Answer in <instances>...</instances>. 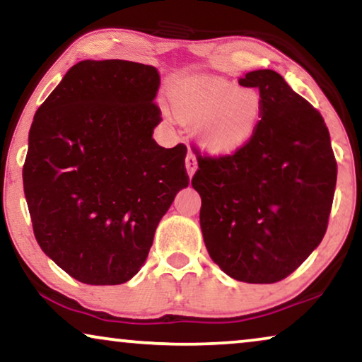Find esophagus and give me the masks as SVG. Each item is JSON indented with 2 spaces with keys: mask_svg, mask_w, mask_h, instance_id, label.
I'll list each match as a JSON object with an SVG mask.
<instances>
[{
  "mask_svg": "<svg viewBox=\"0 0 362 362\" xmlns=\"http://www.w3.org/2000/svg\"><path fill=\"white\" fill-rule=\"evenodd\" d=\"M196 170H197L196 156H194V155H187V156H186V171H187V176H189V177L194 176Z\"/></svg>",
  "mask_w": 362,
  "mask_h": 362,
  "instance_id": "1",
  "label": "esophagus"
}]
</instances>
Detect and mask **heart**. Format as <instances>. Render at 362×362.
<instances>
[{
  "label": "heart",
  "mask_w": 362,
  "mask_h": 362,
  "mask_svg": "<svg viewBox=\"0 0 362 362\" xmlns=\"http://www.w3.org/2000/svg\"><path fill=\"white\" fill-rule=\"evenodd\" d=\"M176 118L194 125L199 146L212 156H229L249 145L264 117V97L255 87H234L209 77H185L170 88Z\"/></svg>",
  "instance_id": "heart-1"
}]
</instances>
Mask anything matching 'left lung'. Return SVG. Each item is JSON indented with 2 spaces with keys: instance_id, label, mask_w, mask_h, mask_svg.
I'll return each mask as SVG.
<instances>
[{
  "instance_id": "1",
  "label": "left lung",
  "mask_w": 362,
  "mask_h": 362,
  "mask_svg": "<svg viewBox=\"0 0 362 362\" xmlns=\"http://www.w3.org/2000/svg\"><path fill=\"white\" fill-rule=\"evenodd\" d=\"M264 97L255 136L234 155L199 156L191 185L214 264L234 280L275 284L323 240L338 166L323 117L279 72L239 78Z\"/></svg>"
}]
</instances>
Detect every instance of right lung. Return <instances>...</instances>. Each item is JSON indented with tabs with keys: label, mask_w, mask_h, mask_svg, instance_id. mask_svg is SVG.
Masks as SVG:
<instances>
[{
	"label": "right lung",
	"mask_w": 362,
	"mask_h": 362,
	"mask_svg": "<svg viewBox=\"0 0 362 362\" xmlns=\"http://www.w3.org/2000/svg\"><path fill=\"white\" fill-rule=\"evenodd\" d=\"M158 88L153 66L81 61L34 115L23 168L34 235L82 284L133 279L161 217L189 185L186 146L153 140Z\"/></svg>",
	"instance_id": "obj_1"
}]
</instances>
